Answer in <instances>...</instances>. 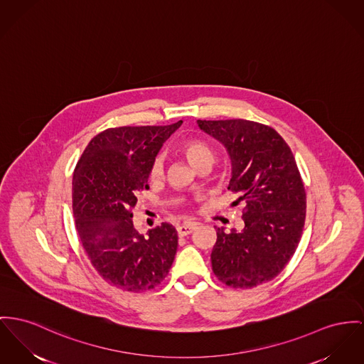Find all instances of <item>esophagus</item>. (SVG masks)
Returning a JSON list of instances; mask_svg holds the SVG:
<instances>
[{
	"instance_id": "esophagus-1",
	"label": "esophagus",
	"mask_w": 364,
	"mask_h": 364,
	"mask_svg": "<svg viewBox=\"0 0 364 364\" xmlns=\"http://www.w3.org/2000/svg\"><path fill=\"white\" fill-rule=\"evenodd\" d=\"M196 228H197L196 222H185V223L176 226V230H178L179 236H188V235H191L193 232Z\"/></svg>"
}]
</instances>
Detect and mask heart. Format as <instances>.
I'll list each match as a JSON object with an SVG mask.
<instances>
[{"instance_id":"1","label":"heart","mask_w":364,"mask_h":364,"mask_svg":"<svg viewBox=\"0 0 364 364\" xmlns=\"http://www.w3.org/2000/svg\"><path fill=\"white\" fill-rule=\"evenodd\" d=\"M181 150L193 167H197L198 164H201L204 161L213 163V160H214V151L211 150V147L198 139L185 141L181 146ZM149 175H150L151 181H157L164 175V157L161 154H159L153 160Z\"/></svg>"}]
</instances>
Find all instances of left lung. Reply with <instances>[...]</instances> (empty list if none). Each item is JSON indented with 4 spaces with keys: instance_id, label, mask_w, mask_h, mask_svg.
<instances>
[{
    "instance_id": "8db88e82",
    "label": "left lung",
    "mask_w": 364,
    "mask_h": 364,
    "mask_svg": "<svg viewBox=\"0 0 364 364\" xmlns=\"http://www.w3.org/2000/svg\"><path fill=\"white\" fill-rule=\"evenodd\" d=\"M226 149L232 178L228 189L244 203V228H217L213 270L233 289H251L276 277L301 239L306 194L286 141L270 127L248 120H197Z\"/></svg>"
}]
</instances>
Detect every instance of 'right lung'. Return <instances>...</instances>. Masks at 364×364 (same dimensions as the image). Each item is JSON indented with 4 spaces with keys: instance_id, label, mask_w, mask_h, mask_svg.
Masks as SVG:
<instances>
[{
    "instance_id": "1",
    "label": "right lung",
    "mask_w": 364,
    "mask_h": 364,
    "mask_svg": "<svg viewBox=\"0 0 364 364\" xmlns=\"http://www.w3.org/2000/svg\"><path fill=\"white\" fill-rule=\"evenodd\" d=\"M182 125L109 128L85 147L73 175V214L97 273L127 291L159 286L173 262L178 235L164 222L141 235L132 220L136 194L147 189L153 160Z\"/></svg>"
}]
</instances>
